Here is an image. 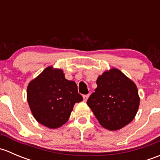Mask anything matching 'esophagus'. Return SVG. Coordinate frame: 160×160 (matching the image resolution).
<instances>
[{"mask_svg":"<svg viewBox=\"0 0 160 160\" xmlns=\"http://www.w3.org/2000/svg\"><path fill=\"white\" fill-rule=\"evenodd\" d=\"M83 101H87V100H88V98H89V95H88V94H84L83 96Z\"/></svg>","mask_w":160,"mask_h":160,"instance_id":"obj_1","label":"esophagus"}]
</instances>
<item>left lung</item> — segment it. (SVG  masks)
<instances>
[{
  "label": "left lung",
  "instance_id": "obj_1",
  "mask_svg": "<svg viewBox=\"0 0 160 160\" xmlns=\"http://www.w3.org/2000/svg\"><path fill=\"white\" fill-rule=\"evenodd\" d=\"M97 85L87 104L99 123L111 131L129 124L138 111L140 101L135 83L113 68L98 77Z\"/></svg>",
  "mask_w": 160,
  "mask_h": 160
}]
</instances>
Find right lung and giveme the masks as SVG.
Segmentation results:
<instances>
[{
  "instance_id": "add662e5",
  "label": "right lung",
  "mask_w": 160,
  "mask_h": 160,
  "mask_svg": "<svg viewBox=\"0 0 160 160\" xmlns=\"http://www.w3.org/2000/svg\"><path fill=\"white\" fill-rule=\"evenodd\" d=\"M27 100L37 122L57 128L68 121L74 104L83 97L75 82L65 78L63 71L49 67L28 83Z\"/></svg>"
}]
</instances>
